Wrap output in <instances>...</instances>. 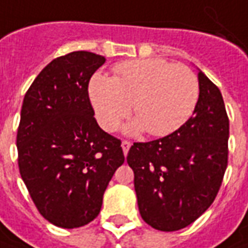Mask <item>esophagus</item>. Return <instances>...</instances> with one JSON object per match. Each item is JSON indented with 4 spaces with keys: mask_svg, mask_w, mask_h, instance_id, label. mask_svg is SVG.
<instances>
[{
    "mask_svg": "<svg viewBox=\"0 0 248 248\" xmlns=\"http://www.w3.org/2000/svg\"><path fill=\"white\" fill-rule=\"evenodd\" d=\"M122 150H124V155H127V152H129L130 146H131V143L129 141H122Z\"/></svg>",
    "mask_w": 248,
    "mask_h": 248,
    "instance_id": "esophagus-1",
    "label": "esophagus"
}]
</instances>
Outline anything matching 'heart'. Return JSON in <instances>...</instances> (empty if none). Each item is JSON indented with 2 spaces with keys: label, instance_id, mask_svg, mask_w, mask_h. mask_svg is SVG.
<instances>
[{
  "label": "heart",
  "instance_id": "obj_1",
  "mask_svg": "<svg viewBox=\"0 0 248 248\" xmlns=\"http://www.w3.org/2000/svg\"><path fill=\"white\" fill-rule=\"evenodd\" d=\"M88 93L95 117L107 131L117 129L133 106L137 118L127 124V133L146 129L150 136L164 137L189 119L199 99V82L185 65L149 58L117 64L112 78L96 74Z\"/></svg>",
  "mask_w": 248,
  "mask_h": 248
}]
</instances>
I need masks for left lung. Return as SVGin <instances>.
<instances>
[{"instance_id": "1", "label": "left lung", "mask_w": 248, "mask_h": 248, "mask_svg": "<svg viewBox=\"0 0 248 248\" xmlns=\"http://www.w3.org/2000/svg\"><path fill=\"white\" fill-rule=\"evenodd\" d=\"M193 115L172 134L136 142L127 164L142 219L155 230L192 224L214 202L228 161L230 122L219 88L199 70Z\"/></svg>"}]
</instances>
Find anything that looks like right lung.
Wrapping results in <instances>:
<instances>
[{"label":"right lung","instance_id":"obj_1","mask_svg":"<svg viewBox=\"0 0 248 248\" xmlns=\"http://www.w3.org/2000/svg\"><path fill=\"white\" fill-rule=\"evenodd\" d=\"M105 62L87 51L55 59L22 102L20 174L40 214L62 228L94 220L107 185L124 161L121 141L100 129L88 98L90 79Z\"/></svg>","mask_w":248,"mask_h":248}]
</instances>
